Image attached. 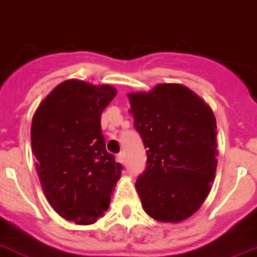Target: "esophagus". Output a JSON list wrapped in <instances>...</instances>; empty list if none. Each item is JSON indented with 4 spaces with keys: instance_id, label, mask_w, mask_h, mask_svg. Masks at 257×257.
Masks as SVG:
<instances>
[{
    "instance_id": "1",
    "label": "esophagus",
    "mask_w": 257,
    "mask_h": 257,
    "mask_svg": "<svg viewBox=\"0 0 257 257\" xmlns=\"http://www.w3.org/2000/svg\"><path fill=\"white\" fill-rule=\"evenodd\" d=\"M116 162H118V163H124V154H122V153L116 155Z\"/></svg>"
}]
</instances>
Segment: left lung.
<instances>
[{
	"instance_id": "8db88e82",
	"label": "left lung",
	"mask_w": 257,
	"mask_h": 257,
	"mask_svg": "<svg viewBox=\"0 0 257 257\" xmlns=\"http://www.w3.org/2000/svg\"><path fill=\"white\" fill-rule=\"evenodd\" d=\"M135 128L146 149L136 188L142 206L161 222L188 218L205 201L217 169L212 109L188 87L161 83L129 95Z\"/></svg>"
}]
</instances>
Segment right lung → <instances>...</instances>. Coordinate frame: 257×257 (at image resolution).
<instances>
[{
    "instance_id": "right-lung-1",
    "label": "right lung",
    "mask_w": 257,
    "mask_h": 257,
    "mask_svg": "<svg viewBox=\"0 0 257 257\" xmlns=\"http://www.w3.org/2000/svg\"><path fill=\"white\" fill-rule=\"evenodd\" d=\"M108 85L69 79L36 109L31 146L49 204L78 225L94 223L108 209L122 165L105 150L100 116L115 98Z\"/></svg>"
}]
</instances>
